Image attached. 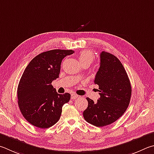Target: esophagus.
<instances>
[{
  "label": "esophagus",
  "instance_id": "esophagus-1",
  "mask_svg": "<svg viewBox=\"0 0 154 154\" xmlns=\"http://www.w3.org/2000/svg\"><path fill=\"white\" fill-rule=\"evenodd\" d=\"M78 97H79V96H78V95H77V94H71V100L76 99V98H77Z\"/></svg>",
  "mask_w": 154,
  "mask_h": 154
}]
</instances>
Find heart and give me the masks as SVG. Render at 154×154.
I'll use <instances>...</instances> for the list:
<instances>
[{
  "instance_id": "heart-1",
  "label": "heart",
  "mask_w": 154,
  "mask_h": 154,
  "mask_svg": "<svg viewBox=\"0 0 154 154\" xmlns=\"http://www.w3.org/2000/svg\"><path fill=\"white\" fill-rule=\"evenodd\" d=\"M79 60L81 65L85 63L91 64L94 59V55L93 52L89 50H83L79 54Z\"/></svg>"
}]
</instances>
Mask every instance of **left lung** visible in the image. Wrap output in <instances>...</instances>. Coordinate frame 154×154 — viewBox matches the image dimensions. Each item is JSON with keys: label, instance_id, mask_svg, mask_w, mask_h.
Listing matches in <instances>:
<instances>
[{"label": "left lung", "instance_id": "obj_1", "mask_svg": "<svg viewBox=\"0 0 154 154\" xmlns=\"http://www.w3.org/2000/svg\"><path fill=\"white\" fill-rule=\"evenodd\" d=\"M100 97L95 102L87 97L88 106L83 111L85 121L96 127H104L118 120L127 110L131 85L121 61L110 53H100V66L94 80Z\"/></svg>", "mask_w": 154, "mask_h": 154}]
</instances>
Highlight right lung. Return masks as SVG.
<instances>
[{"label":"right lung","mask_w":154,"mask_h":154,"mask_svg":"<svg viewBox=\"0 0 154 154\" xmlns=\"http://www.w3.org/2000/svg\"><path fill=\"white\" fill-rule=\"evenodd\" d=\"M72 50H52L34 57L25 69L17 88L18 105L27 122L36 127L49 128L60 119L63 106L71 94H59L52 82L59 77L62 60Z\"/></svg>","instance_id":"right-lung-1"}]
</instances>
